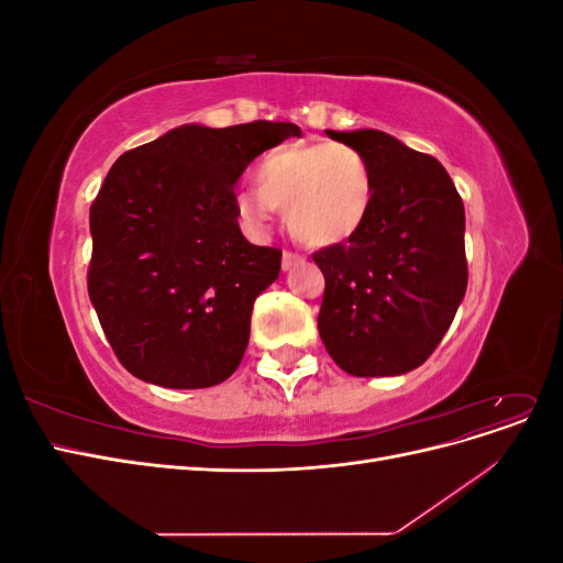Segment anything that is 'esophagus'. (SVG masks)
I'll list each match as a JSON object with an SVG mask.
<instances>
[{"label": "esophagus", "instance_id": "obj_1", "mask_svg": "<svg viewBox=\"0 0 563 563\" xmlns=\"http://www.w3.org/2000/svg\"><path fill=\"white\" fill-rule=\"evenodd\" d=\"M298 263H302V255H298V253H294V251H284V255H282V267H284V269H291V267H296Z\"/></svg>", "mask_w": 563, "mask_h": 563}]
</instances>
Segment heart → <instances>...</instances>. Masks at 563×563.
Wrapping results in <instances>:
<instances>
[{
  "mask_svg": "<svg viewBox=\"0 0 563 563\" xmlns=\"http://www.w3.org/2000/svg\"><path fill=\"white\" fill-rule=\"evenodd\" d=\"M258 187L234 197L246 225L261 230L277 209L312 246L350 242L366 225L376 180L368 159L345 143H291L269 150L255 168Z\"/></svg>",
  "mask_w": 563,
  "mask_h": 563,
  "instance_id": "obj_1",
  "label": "heart"
}]
</instances>
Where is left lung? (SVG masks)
<instances>
[{"label":"left lung","instance_id":"8db88e82","mask_svg":"<svg viewBox=\"0 0 563 563\" xmlns=\"http://www.w3.org/2000/svg\"><path fill=\"white\" fill-rule=\"evenodd\" d=\"M368 159L376 192L350 242L317 251L319 335L356 378L401 376L437 350L467 291L465 207L432 155L395 135L327 131Z\"/></svg>","mask_w":563,"mask_h":563}]
</instances>
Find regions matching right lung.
Returning a JSON list of instances; mask_svg holds the SVG:
<instances>
[{
	"mask_svg": "<svg viewBox=\"0 0 563 563\" xmlns=\"http://www.w3.org/2000/svg\"><path fill=\"white\" fill-rule=\"evenodd\" d=\"M288 122L183 124L119 157L91 203L89 298L117 360L145 383L228 380L249 345L253 302L282 251L244 240L234 183Z\"/></svg>",
	"mask_w": 563,
	"mask_h": 563,
	"instance_id": "add662e5",
	"label": "right lung"
}]
</instances>
